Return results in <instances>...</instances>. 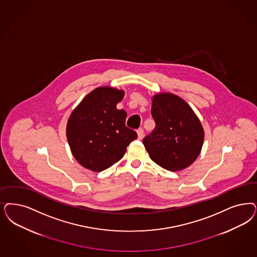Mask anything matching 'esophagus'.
<instances>
[{
	"instance_id": "34e87169",
	"label": "esophagus",
	"mask_w": 257,
	"mask_h": 257,
	"mask_svg": "<svg viewBox=\"0 0 257 257\" xmlns=\"http://www.w3.org/2000/svg\"><path fill=\"white\" fill-rule=\"evenodd\" d=\"M138 139L139 140H142L143 139V136H144V131H143V129L142 128H140V129H138Z\"/></svg>"
}]
</instances>
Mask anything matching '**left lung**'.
I'll return each instance as SVG.
<instances>
[{
	"instance_id": "8db88e82",
	"label": "left lung",
	"mask_w": 257,
	"mask_h": 257,
	"mask_svg": "<svg viewBox=\"0 0 257 257\" xmlns=\"http://www.w3.org/2000/svg\"><path fill=\"white\" fill-rule=\"evenodd\" d=\"M151 113L156 127L142 142L151 160L172 172L190 166L204 141L203 127L193 109L178 96L160 93L153 97Z\"/></svg>"
}]
</instances>
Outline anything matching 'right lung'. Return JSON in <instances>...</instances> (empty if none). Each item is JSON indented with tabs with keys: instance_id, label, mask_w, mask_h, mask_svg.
Wrapping results in <instances>:
<instances>
[{
	"instance_id": "add662e5",
	"label": "right lung",
	"mask_w": 257,
	"mask_h": 257,
	"mask_svg": "<svg viewBox=\"0 0 257 257\" xmlns=\"http://www.w3.org/2000/svg\"><path fill=\"white\" fill-rule=\"evenodd\" d=\"M123 90L103 86L89 93L72 112L66 137L74 158L84 168L101 172L123 157L138 138L126 127L127 113L116 109Z\"/></svg>"
}]
</instances>
